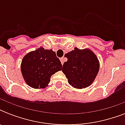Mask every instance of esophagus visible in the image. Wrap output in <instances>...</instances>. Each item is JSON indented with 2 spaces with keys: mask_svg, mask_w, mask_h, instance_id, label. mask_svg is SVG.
Here are the masks:
<instances>
[{
  "mask_svg": "<svg viewBox=\"0 0 125 125\" xmlns=\"http://www.w3.org/2000/svg\"><path fill=\"white\" fill-rule=\"evenodd\" d=\"M60 61L61 63H62V64H63V62H64V58H60Z\"/></svg>",
  "mask_w": 125,
  "mask_h": 125,
  "instance_id": "1",
  "label": "esophagus"
}]
</instances>
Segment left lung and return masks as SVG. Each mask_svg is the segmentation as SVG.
Segmentation results:
<instances>
[{"instance_id":"left-lung-1","label":"left lung","mask_w":125,"mask_h":125,"mask_svg":"<svg viewBox=\"0 0 125 125\" xmlns=\"http://www.w3.org/2000/svg\"><path fill=\"white\" fill-rule=\"evenodd\" d=\"M67 61L63 65L62 71L69 83L74 88L82 89L93 83L99 71V61L89 49L74 50L65 54Z\"/></svg>"}]
</instances>
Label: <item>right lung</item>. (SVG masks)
Instances as JSON below:
<instances>
[{
  "instance_id": "1",
  "label": "right lung",
  "mask_w": 125,
  "mask_h": 125,
  "mask_svg": "<svg viewBox=\"0 0 125 125\" xmlns=\"http://www.w3.org/2000/svg\"><path fill=\"white\" fill-rule=\"evenodd\" d=\"M62 65L56 52L42 47L26 54L22 58L21 70L24 81L35 89L45 88L51 76L62 70Z\"/></svg>"
}]
</instances>
